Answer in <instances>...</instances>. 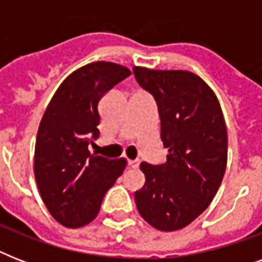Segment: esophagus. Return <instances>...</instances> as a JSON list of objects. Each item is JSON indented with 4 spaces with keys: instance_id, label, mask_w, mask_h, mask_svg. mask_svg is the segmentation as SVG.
<instances>
[{
    "instance_id": "34e87169",
    "label": "esophagus",
    "mask_w": 262,
    "mask_h": 262,
    "mask_svg": "<svg viewBox=\"0 0 262 262\" xmlns=\"http://www.w3.org/2000/svg\"><path fill=\"white\" fill-rule=\"evenodd\" d=\"M127 164H129V167H132V168H139V166H140V160L139 159H130L129 160V162H127Z\"/></svg>"
}]
</instances>
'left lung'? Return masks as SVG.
<instances>
[{
  "label": "left lung",
  "instance_id": "left-lung-1",
  "mask_svg": "<svg viewBox=\"0 0 262 262\" xmlns=\"http://www.w3.org/2000/svg\"><path fill=\"white\" fill-rule=\"evenodd\" d=\"M137 83L159 108L167 162L140 164L145 183L136 207L159 231H177L203 213L216 195L227 166V127L217 96L189 71L135 67Z\"/></svg>",
  "mask_w": 262,
  "mask_h": 262
}]
</instances>
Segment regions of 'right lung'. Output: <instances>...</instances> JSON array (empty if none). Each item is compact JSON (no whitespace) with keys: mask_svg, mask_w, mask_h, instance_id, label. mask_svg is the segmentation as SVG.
<instances>
[{"mask_svg":"<svg viewBox=\"0 0 262 262\" xmlns=\"http://www.w3.org/2000/svg\"><path fill=\"white\" fill-rule=\"evenodd\" d=\"M130 69L106 61L76 69L55 91L39 123L34 174L47 211L59 224L79 228L98 216L102 201L126 167L88 151L99 137V103Z\"/></svg>","mask_w":262,"mask_h":262,"instance_id":"obj_1","label":"right lung"}]
</instances>
